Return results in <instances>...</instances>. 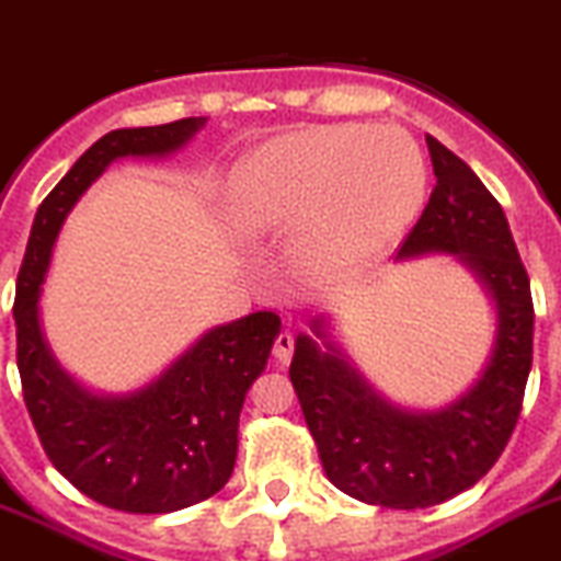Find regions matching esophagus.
Here are the masks:
<instances>
[{"mask_svg": "<svg viewBox=\"0 0 561 561\" xmlns=\"http://www.w3.org/2000/svg\"><path fill=\"white\" fill-rule=\"evenodd\" d=\"M274 357L279 359L282 365L290 363V357H293V334H290V332H282L279 337H276V343H274Z\"/></svg>", "mask_w": 561, "mask_h": 561, "instance_id": "obj_1", "label": "esophagus"}]
</instances>
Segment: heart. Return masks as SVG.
<instances>
[{
	"label": "heart",
	"instance_id": "heart-1",
	"mask_svg": "<svg viewBox=\"0 0 561 561\" xmlns=\"http://www.w3.org/2000/svg\"><path fill=\"white\" fill-rule=\"evenodd\" d=\"M428 165L399 127L307 129L260 146L234 165L232 221L249 234H298V260L327 276L363 263L417 216Z\"/></svg>",
	"mask_w": 561,
	"mask_h": 561
}]
</instances>
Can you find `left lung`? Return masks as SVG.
Masks as SVG:
<instances>
[{
	"instance_id": "left-lung-1",
	"label": "left lung",
	"mask_w": 561,
	"mask_h": 561,
	"mask_svg": "<svg viewBox=\"0 0 561 561\" xmlns=\"http://www.w3.org/2000/svg\"><path fill=\"white\" fill-rule=\"evenodd\" d=\"M434 185L399 260L454 254L484 285L499 329L479 379L443 410L390 404L345 357L323 318L298 334L290 381L323 470L352 499L423 510L473 486L499 462L515 432L534 352L528 274L495 196L451 149L426 135Z\"/></svg>"
}]
</instances>
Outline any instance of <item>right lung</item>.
<instances>
[{
	"label": "right lung",
	"instance_id": "add662e5",
	"mask_svg": "<svg viewBox=\"0 0 561 561\" xmlns=\"http://www.w3.org/2000/svg\"><path fill=\"white\" fill-rule=\"evenodd\" d=\"M204 124L207 118H182L99 138L35 213L15 282V363L46 457L88 499L133 515L185 510L227 484L240 410L279 337V316L251 312L209 329L140 390L99 396L60 368L38 301L66 216L110 162L174 154Z\"/></svg>",
	"mask_w": 561,
	"mask_h": 561
}]
</instances>
